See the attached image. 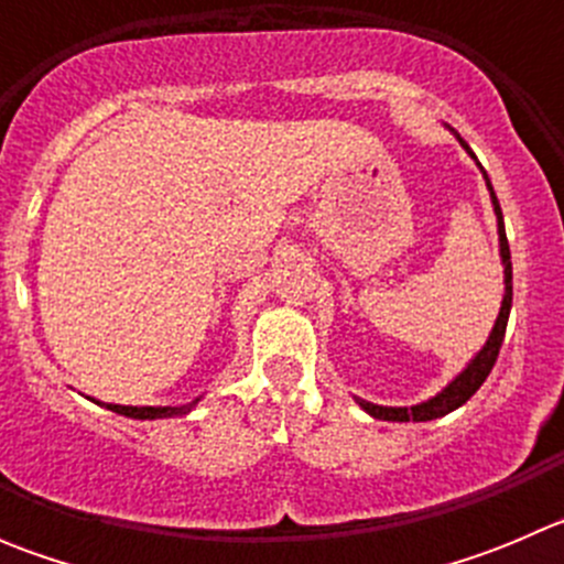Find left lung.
<instances>
[{
	"label": "left lung",
	"instance_id": "8db88e82",
	"mask_svg": "<svg viewBox=\"0 0 564 564\" xmlns=\"http://www.w3.org/2000/svg\"><path fill=\"white\" fill-rule=\"evenodd\" d=\"M447 130H451V133L458 139V144L464 147L471 158H475V152L469 150V144L460 139L456 130L453 128H447ZM475 163H477V158H475ZM477 169L482 172L480 163H477ZM482 180H486L488 193H491V207H494V215H497L499 259H502V272H505V294H502V305H499L497 322H494L491 333H488V340L480 346V351H475V355H471V360L466 362V366L460 368L456 377H453L440 392H436V395L425 398V401H420V403H412V406H379V403L355 398V401L360 403L362 412H368L371 417L388 420V423H409V420H412V423H429V420L445 417V414L456 412L458 406H464V403L469 401L477 390H480V384L486 382V377L491 373L494 362H497L499 346H502L505 329H508L510 305H513V264H510V248H508V237H505V220H502V209H499V202H497V193H494L491 180H488L486 172H482Z\"/></svg>",
	"mask_w": 564,
	"mask_h": 564
}]
</instances>
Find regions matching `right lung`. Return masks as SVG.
<instances>
[{"instance_id": "1", "label": "right lung", "mask_w": 564, "mask_h": 564, "mask_svg": "<svg viewBox=\"0 0 564 564\" xmlns=\"http://www.w3.org/2000/svg\"><path fill=\"white\" fill-rule=\"evenodd\" d=\"M89 401L100 403V406H106L108 412L124 414V417L130 420H163V417H182V414H191L193 409L198 406V401H202V395L193 398L191 403H182V406H122V403H104L98 401V398H89Z\"/></svg>"}]
</instances>
